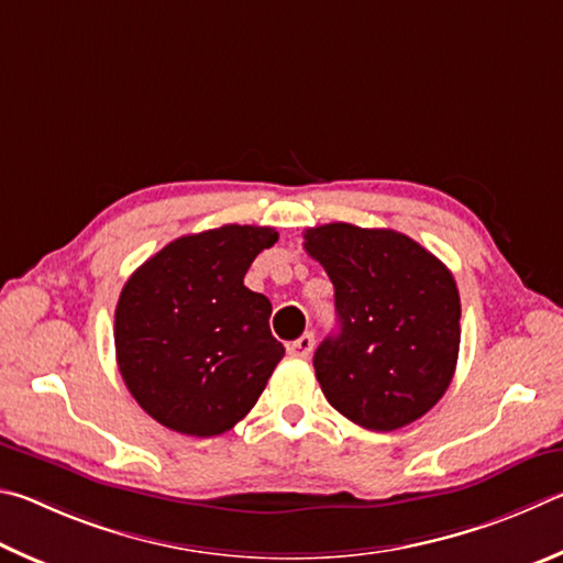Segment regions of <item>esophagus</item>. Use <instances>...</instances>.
<instances>
[{
  "label": "esophagus",
  "mask_w": 563,
  "mask_h": 563,
  "mask_svg": "<svg viewBox=\"0 0 563 563\" xmlns=\"http://www.w3.org/2000/svg\"><path fill=\"white\" fill-rule=\"evenodd\" d=\"M313 346H317V339H313V333L309 331V333H303V336H299L297 341H291L287 351L291 358H309Z\"/></svg>",
  "instance_id": "34e87169"
}]
</instances>
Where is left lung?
I'll use <instances>...</instances> for the list:
<instances>
[{
  "label": "left lung",
  "mask_w": 563,
  "mask_h": 563,
  "mask_svg": "<svg viewBox=\"0 0 563 563\" xmlns=\"http://www.w3.org/2000/svg\"><path fill=\"white\" fill-rule=\"evenodd\" d=\"M303 250L333 284L339 333L313 353L327 400L366 430L390 432L445 396L460 353V294L435 254L396 230L331 222Z\"/></svg>",
  "instance_id": "8db88e82"
}]
</instances>
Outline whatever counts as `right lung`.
<instances>
[{
	"label": "right lung",
	"mask_w": 563,
	"mask_h": 563,
	"mask_svg": "<svg viewBox=\"0 0 563 563\" xmlns=\"http://www.w3.org/2000/svg\"><path fill=\"white\" fill-rule=\"evenodd\" d=\"M272 227L224 224L163 246L125 282L115 307V358L147 416L175 432L214 438L260 400L284 346L272 303L244 287Z\"/></svg>",
	"instance_id": "add662e5"
}]
</instances>
